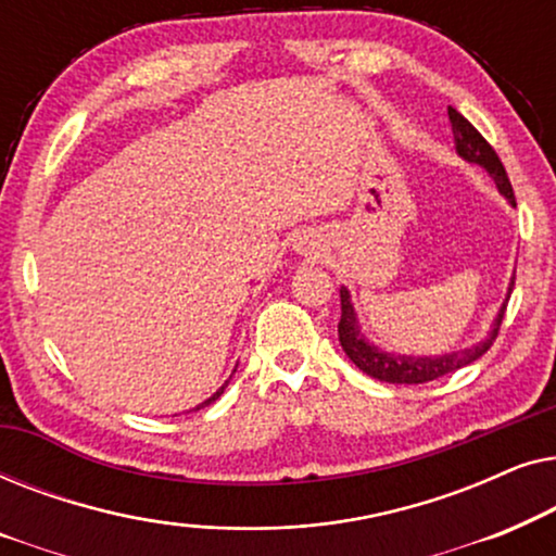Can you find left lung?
Returning a JSON list of instances; mask_svg holds the SVG:
<instances>
[{"label":"left lung","instance_id":"1","mask_svg":"<svg viewBox=\"0 0 556 556\" xmlns=\"http://www.w3.org/2000/svg\"><path fill=\"white\" fill-rule=\"evenodd\" d=\"M447 116H451L453 124V139H455V151L466 159L470 164L483 166L485 172L491 174V179L496 181L498 192L506 197L508 202L516 207V197L511 189V181H508V174L501 164V159L489 141L483 139L481 134L476 131V126L470 124L468 118H463L458 111L447 109ZM514 291V278L511 286H508L506 301L501 306L498 316L493 318V326L489 331V337L483 341H478L476 346L470 349H460V352H451V354H440V356H407V354H394V352H382V349L369 344L367 337H364L359 329V321H356L354 306H352V295H349L346 288H341V318H339V341L341 349H344L349 359H352L356 367H359L364 375L379 379V382H390V384H425L432 382V379L451 375V371H458L466 364L481 359V356L489 352L493 341L498 337L501 321H504L506 314V303L511 299Z\"/></svg>","mask_w":556,"mask_h":556}]
</instances>
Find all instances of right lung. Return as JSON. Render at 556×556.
Masks as SVG:
<instances>
[{"label": "right lung", "mask_w": 556, "mask_h": 556, "mask_svg": "<svg viewBox=\"0 0 556 556\" xmlns=\"http://www.w3.org/2000/svg\"><path fill=\"white\" fill-rule=\"evenodd\" d=\"M232 375H235V371H232ZM230 379H232V377H230ZM230 379H227V382H230ZM227 382H225L223 387H219V390H217L215 394H212V397H210V400H204V402H202V405H197L194 409H202V407H207V405H212V402H215V400L219 397V394H223V392H225V387H227Z\"/></svg>", "instance_id": "1"}]
</instances>
